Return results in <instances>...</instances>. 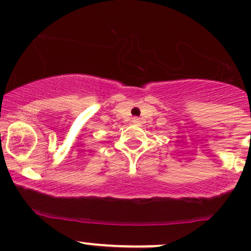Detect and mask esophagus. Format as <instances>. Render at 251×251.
Masks as SVG:
<instances>
[{
  "mask_svg": "<svg viewBox=\"0 0 251 251\" xmlns=\"http://www.w3.org/2000/svg\"><path fill=\"white\" fill-rule=\"evenodd\" d=\"M132 122H133L134 124H139L140 123V119H139V118L135 117V118H133V119H132Z\"/></svg>",
  "mask_w": 251,
  "mask_h": 251,
  "instance_id": "34e87169",
  "label": "esophagus"
}]
</instances>
